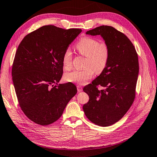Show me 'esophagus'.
Wrapping results in <instances>:
<instances>
[{"instance_id":"1","label":"esophagus","mask_w":157,"mask_h":157,"mask_svg":"<svg viewBox=\"0 0 157 157\" xmlns=\"http://www.w3.org/2000/svg\"><path fill=\"white\" fill-rule=\"evenodd\" d=\"M77 89H78V92H82V91L83 90L82 87L80 86H77Z\"/></svg>"}]
</instances>
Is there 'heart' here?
Masks as SVG:
<instances>
[{
  "label": "heart",
  "instance_id": "1",
  "mask_svg": "<svg viewBox=\"0 0 157 157\" xmlns=\"http://www.w3.org/2000/svg\"><path fill=\"white\" fill-rule=\"evenodd\" d=\"M75 47L78 52L86 57V69L66 73L64 78L67 82L82 85L92 78L94 71L96 74H101L105 70L110 58V48L105 42L99 43L98 39L90 37L82 38ZM71 52L70 49L65 50L62 58L65 70L71 68Z\"/></svg>",
  "mask_w": 157,
  "mask_h": 157
}]
</instances>
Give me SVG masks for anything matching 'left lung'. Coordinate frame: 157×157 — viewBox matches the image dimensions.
Wrapping results in <instances>:
<instances>
[{"label": "left lung", "mask_w": 157, "mask_h": 157, "mask_svg": "<svg viewBox=\"0 0 157 157\" xmlns=\"http://www.w3.org/2000/svg\"><path fill=\"white\" fill-rule=\"evenodd\" d=\"M86 35H100L110 48V58L100 75L83 87L90 99L83 110L92 122L108 126L119 121L133 103L139 71L138 55L130 39L112 27L102 25ZM98 85L105 89L98 90Z\"/></svg>", "instance_id": "1"}]
</instances>
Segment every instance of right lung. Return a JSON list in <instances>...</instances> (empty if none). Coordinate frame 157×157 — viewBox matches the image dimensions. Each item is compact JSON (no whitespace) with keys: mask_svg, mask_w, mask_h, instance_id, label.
I'll use <instances>...</instances> for the list:
<instances>
[{"mask_svg":"<svg viewBox=\"0 0 157 157\" xmlns=\"http://www.w3.org/2000/svg\"><path fill=\"white\" fill-rule=\"evenodd\" d=\"M82 31L45 25L25 36L18 47L13 82L21 110L35 123L46 126L56 122L77 93L74 83H58L63 53Z\"/></svg>","mask_w":157,"mask_h":157,"instance_id":"add662e5","label":"right lung"}]
</instances>
